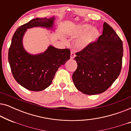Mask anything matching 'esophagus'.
<instances>
[{"instance_id":"esophagus-1","label":"esophagus","mask_w":131,"mask_h":131,"mask_svg":"<svg viewBox=\"0 0 131 131\" xmlns=\"http://www.w3.org/2000/svg\"><path fill=\"white\" fill-rule=\"evenodd\" d=\"M76 57V55H75V53L74 51H71V54H70V58L71 60H73V58H74V57Z\"/></svg>"}]
</instances>
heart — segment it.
I'll return each mask as SVG.
<instances>
[{
  "label": "heart",
  "mask_w": 131,
  "mask_h": 131,
  "mask_svg": "<svg viewBox=\"0 0 131 131\" xmlns=\"http://www.w3.org/2000/svg\"><path fill=\"white\" fill-rule=\"evenodd\" d=\"M100 31L98 28H93L88 24L76 26L69 33L72 39L79 38L75 42V47L79 50H83L94 44L100 36Z\"/></svg>",
  "instance_id": "b5f03b06"
}]
</instances>
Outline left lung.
Listing matches in <instances>:
<instances>
[{"instance_id":"8db88e82","label":"left lung","mask_w":131,"mask_h":131,"mask_svg":"<svg viewBox=\"0 0 131 131\" xmlns=\"http://www.w3.org/2000/svg\"><path fill=\"white\" fill-rule=\"evenodd\" d=\"M123 43L115 31L106 23L96 42L74 58L78 68L73 74L76 89L87 95L101 94L119 76L122 69Z\"/></svg>"}]
</instances>
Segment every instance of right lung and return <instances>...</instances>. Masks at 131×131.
I'll use <instances>...</instances> for the list:
<instances>
[{
	"label": "right lung",
	"instance_id": "obj_1",
	"mask_svg": "<svg viewBox=\"0 0 131 131\" xmlns=\"http://www.w3.org/2000/svg\"><path fill=\"white\" fill-rule=\"evenodd\" d=\"M55 17L36 18L18 28L12 37L8 61L14 79L28 90L40 91L49 86L58 68L70 59L69 49L49 45L43 52L31 54L23 46V37L28 28L42 27L55 31Z\"/></svg>",
	"mask_w": 131,
	"mask_h": 131
}]
</instances>
